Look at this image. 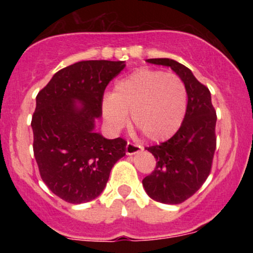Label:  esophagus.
I'll list each match as a JSON object with an SVG mask.
<instances>
[{"label":"esophagus","instance_id":"esophagus-1","mask_svg":"<svg viewBox=\"0 0 253 253\" xmlns=\"http://www.w3.org/2000/svg\"><path fill=\"white\" fill-rule=\"evenodd\" d=\"M143 150H144V147L141 146V145L129 143V141L126 145V153L128 156L135 155V153H139V152H140V151H143Z\"/></svg>","mask_w":253,"mask_h":253}]
</instances>
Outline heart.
<instances>
[{
	"label": "heart",
	"instance_id": "heart-1",
	"mask_svg": "<svg viewBox=\"0 0 253 253\" xmlns=\"http://www.w3.org/2000/svg\"><path fill=\"white\" fill-rule=\"evenodd\" d=\"M188 104L187 86L178 76L139 69L120 78L102 98V114L113 132L128 123L151 141H163L178 130Z\"/></svg>",
	"mask_w": 253,
	"mask_h": 253
}]
</instances>
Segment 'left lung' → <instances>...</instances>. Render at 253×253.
Returning <instances> with one entry per match:
<instances>
[{
	"instance_id": "obj_1",
	"label": "left lung",
	"mask_w": 253,
	"mask_h": 253,
	"mask_svg": "<svg viewBox=\"0 0 253 253\" xmlns=\"http://www.w3.org/2000/svg\"><path fill=\"white\" fill-rule=\"evenodd\" d=\"M146 62L170 66L187 86L188 104L181 127L169 140L146 147L157 163L152 173L143 179L151 199L178 205L193 196L210 176L216 149V112L210 89L200 83L187 66L169 58Z\"/></svg>"
}]
</instances>
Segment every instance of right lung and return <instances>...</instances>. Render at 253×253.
<instances>
[{
  "mask_svg": "<svg viewBox=\"0 0 253 253\" xmlns=\"http://www.w3.org/2000/svg\"><path fill=\"white\" fill-rule=\"evenodd\" d=\"M125 66L110 60L75 63L38 92L31 124L34 157L43 183L64 201L80 205L96 199L112 168L126 155L125 139L95 132L104 90Z\"/></svg>",
  "mask_w": 253,
  "mask_h": 253,
  "instance_id": "1",
  "label": "right lung"
}]
</instances>
